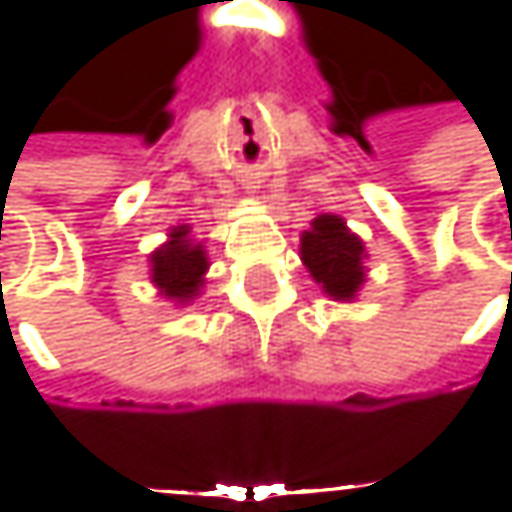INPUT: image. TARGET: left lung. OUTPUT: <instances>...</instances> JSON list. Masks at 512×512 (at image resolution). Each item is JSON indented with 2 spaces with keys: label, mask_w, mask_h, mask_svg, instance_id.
Returning <instances> with one entry per match:
<instances>
[{
  "label": "left lung",
  "mask_w": 512,
  "mask_h": 512,
  "mask_svg": "<svg viewBox=\"0 0 512 512\" xmlns=\"http://www.w3.org/2000/svg\"><path fill=\"white\" fill-rule=\"evenodd\" d=\"M364 246L356 234L344 228L338 216L314 219L311 231L302 237V260L311 275L323 284V290L335 299H353L358 284L364 281L361 266Z\"/></svg>",
  "instance_id": "8db88e82"
}]
</instances>
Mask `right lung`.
I'll return each instance as SVG.
<instances>
[{"label": "right lung", "mask_w": 512, "mask_h": 512, "mask_svg": "<svg viewBox=\"0 0 512 512\" xmlns=\"http://www.w3.org/2000/svg\"><path fill=\"white\" fill-rule=\"evenodd\" d=\"M189 228H174L171 231V243H165L159 252H154V281L156 287L168 296V299H192L195 290L201 287V278L207 272V257L201 246H192L189 240Z\"/></svg>", "instance_id": "right-lung-1"}]
</instances>
